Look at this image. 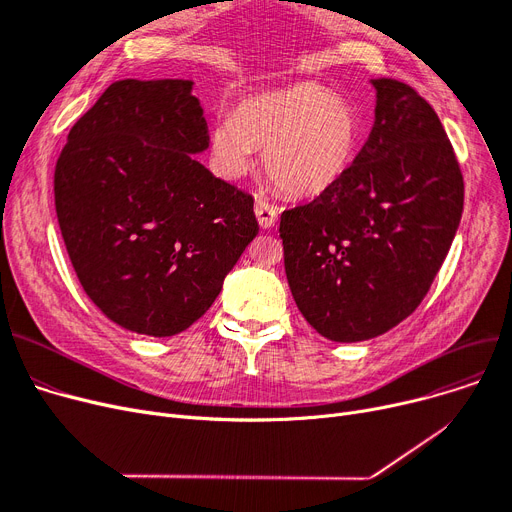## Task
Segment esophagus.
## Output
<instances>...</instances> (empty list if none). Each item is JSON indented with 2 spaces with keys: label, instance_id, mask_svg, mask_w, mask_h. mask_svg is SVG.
Returning a JSON list of instances; mask_svg holds the SVG:
<instances>
[{
  "label": "esophagus",
  "instance_id": "esophagus-1",
  "mask_svg": "<svg viewBox=\"0 0 512 512\" xmlns=\"http://www.w3.org/2000/svg\"><path fill=\"white\" fill-rule=\"evenodd\" d=\"M255 213H257V220L261 228H272L278 220V207L272 205L267 199L259 197L255 203Z\"/></svg>",
  "mask_w": 512,
  "mask_h": 512
}]
</instances>
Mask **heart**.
<instances>
[{
	"instance_id": "heart-1",
	"label": "heart",
	"mask_w": 512,
	"mask_h": 512,
	"mask_svg": "<svg viewBox=\"0 0 512 512\" xmlns=\"http://www.w3.org/2000/svg\"><path fill=\"white\" fill-rule=\"evenodd\" d=\"M359 143L355 107L317 83L253 95L238 105L234 118L211 130V151L224 176L247 174L255 149H267V176L294 197L330 191L351 170Z\"/></svg>"
}]
</instances>
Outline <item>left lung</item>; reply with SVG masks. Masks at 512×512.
Instances as JSON below:
<instances>
[{"label": "left lung", "instance_id": "1", "mask_svg": "<svg viewBox=\"0 0 512 512\" xmlns=\"http://www.w3.org/2000/svg\"><path fill=\"white\" fill-rule=\"evenodd\" d=\"M371 83L375 122L351 170L280 218L294 303L334 342L369 340L409 317L463 215V174L434 107L400 80Z\"/></svg>", "mask_w": 512, "mask_h": 512}]
</instances>
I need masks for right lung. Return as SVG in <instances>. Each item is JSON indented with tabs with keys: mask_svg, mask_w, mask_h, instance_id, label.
<instances>
[{
	"mask_svg": "<svg viewBox=\"0 0 512 512\" xmlns=\"http://www.w3.org/2000/svg\"><path fill=\"white\" fill-rule=\"evenodd\" d=\"M191 80H118L70 128L53 197L80 286L114 324L174 336L213 305L257 236L253 195L193 157L209 147Z\"/></svg>",
	"mask_w": 512,
	"mask_h": 512,
	"instance_id": "1",
	"label": "right lung"
}]
</instances>
